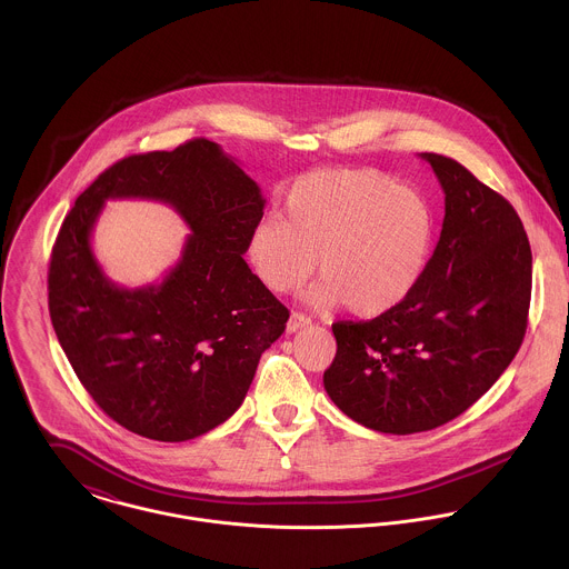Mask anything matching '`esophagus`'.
I'll return each mask as SVG.
<instances>
[{
	"label": "esophagus",
	"instance_id": "1",
	"mask_svg": "<svg viewBox=\"0 0 569 569\" xmlns=\"http://www.w3.org/2000/svg\"><path fill=\"white\" fill-rule=\"evenodd\" d=\"M309 325H311V318H309V316H305V313H291V318H289V322H287V330H289V332H296L298 328Z\"/></svg>",
	"mask_w": 569,
	"mask_h": 569
}]
</instances>
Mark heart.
<instances>
[{
    "mask_svg": "<svg viewBox=\"0 0 569 569\" xmlns=\"http://www.w3.org/2000/svg\"><path fill=\"white\" fill-rule=\"evenodd\" d=\"M436 232V208L416 186L375 168L318 170L287 190L280 219L253 228L247 256L273 293L300 289L320 256L313 305L381 316L422 282Z\"/></svg>",
    "mask_w": 569,
    "mask_h": 569,
    "instance_id": "b5f03b06",
    "label": "heart"
}]
</instances>
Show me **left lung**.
<instances>
[{
    "instance_id": "8db88e82",
    "label": "left lung",
    "mask_w": 569,
    "mask_h": 569,
    "mask_svg": "<svg viewBox=\"0 0 569 569\" xmlns=\"http://www.w3.org/2000/svg\"><path fill=\"white\" fill-rule=\"evenodd\" d=\"M445 190V221L416 291L368 322H337L330 401L381 433L436 429L473 406L528 326L532 251L515 208L462 163L420 153Z\"/></svg>"
}]
</instances>
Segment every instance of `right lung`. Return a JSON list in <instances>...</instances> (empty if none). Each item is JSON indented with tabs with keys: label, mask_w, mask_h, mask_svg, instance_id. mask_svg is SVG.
Instances as JSON below:
<instances>
[{
	"label": "right lung",
	"mask_w": 569,
	"mask_h": 569,
	"mask_svg": "<svg viewBox=\"0 0 569 569\" xmlns=\"http://www.w3.org/2000/svg\"><path fill=\"white\" fill-rule=\"evenodd\" d=\"M122 196L168 202L193 232L160 286L122 290L90 251L103 201ZM262 208L243 168L197 138L109 166L68 212L48 269L50 318L82 388L124 429L183 442L243 403L289 320L243 260Z\"/></svg>",
	"instance_id": "1"
}]
</instances>
